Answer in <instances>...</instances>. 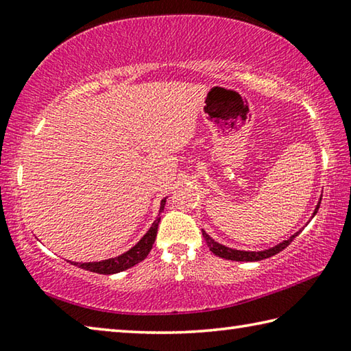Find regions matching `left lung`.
Wrapping results in <instances>:
<instances>
[{
  "instance_id": "left-lung-1",
  "label": "left lung",
  "mask_w": 351,
  "mask_h": 351,
  "mask_svg": "<svg viewBox=\"0 0 351 351\" xmlns=\"http://www.w3.org/2000/svg\"><path fill=\"white\" fill-rule=\"evenodd\" d=\"M320 201H322V197L319 198V203L316 206V209H314V212H313V217L316 215L317 210H319ZM300 232H302V229L299 230V232H295L294 235H291L288 240H283L282 243H278V245H276V246H272L269 249H265V251H239V249L228 247V246L221 245V243L213 240L209 234H206L204 229H203V237L206 240V245L209 246L210 251L215 254L217 257H221V258H226V260H234V261H260V260L269 258V257H272V255H276L280 251H283V249L287 247L289 243L293 241Z\"/></svg>"
}]
</instances>
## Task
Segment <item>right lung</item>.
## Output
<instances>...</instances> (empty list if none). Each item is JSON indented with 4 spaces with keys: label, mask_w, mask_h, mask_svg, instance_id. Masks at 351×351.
I'll list each match as a JSON object with an SVG mask.
<instances>
[{
    "label": "right lung",
    "mask_w": 351,
    "mask_h": 351,
    "mask_svg": "<svg viewBox=\"0 0 351 351\" xmlns=\"http://www.w3.org/2000/svg\"><path fill=\"white\" fill-rule=\"evenodd\" d=\"M165 199L167 198H164L161 201V206H159V213L164 210ZM159 221H161V217L158 215L156 219L153 221L152 228L147 230V234L142 237V239L136 243L132 249H128L127 252L117 255V257H114V258L100 260V261H88V263H75V261H71V263L79 266V268L85 269V271L97 272V274H105V276L117 274V272H122L128 268H132V266L141 263V261L147 257L148 252L152 251L153 243H154V240H156Z\"/></svg>",
    "instance_id": "1"
}]
</instances>
